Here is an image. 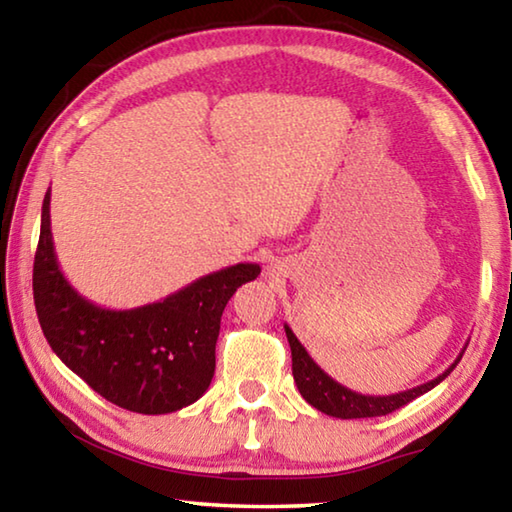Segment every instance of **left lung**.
<instances>
[{
	"label": "left lung",
	"mask_w": 512,
	"mask_h": 512,
	"mask_svg": "<svg viewBox=\"0 0 512 512\" xmlns=\"http://www.w3.org/2000/svg\"><path fill=\"white\" fill-rule=\"evenodd\" d=\"M284 332H287V339L291 345V361H293V379H296V386L300 395L305 400L318 409L320 413L332 415V418H341V420H354V418H377V415H388L397 409H402L404 404L413 402L415 397L424 395L431 391L433 386H438L449 372H452L458 361H461L465 348L458 354L456 361L449 366L443 375H438L436 379L427 381V384L415 386L411 391L404 393H395V395H361L357 391H350L339 381H334L327 372L318 366V363L309 357V352L305 350L296 334L291 332L289 325H284Z\"/></svg>",
	"instance_id": "left-lung-1"
}]
</instances>
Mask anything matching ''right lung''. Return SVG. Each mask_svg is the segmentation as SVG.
Wrapping results in <instances>:
<instances>
[{
  "instance_id": "1",
  "label": "right lung",
  "mask_w": 512,
  "mask_h": 512,
  "mask_svg": "<svg viewBox=\"0 0 512 512\" xmlns=\"http://www.w3.org/2000/svg\"><path fill=\"white\" fill-rule=\"evenodd\" d=\"M49 201L47 192L33 300L51 350L92 391L126 411L160 415L194 404L214 377L223 309L262 268L235 264L198 277L160 302L103 309L85 300L58 268Z\"/></svg>"
}]
</instances>
